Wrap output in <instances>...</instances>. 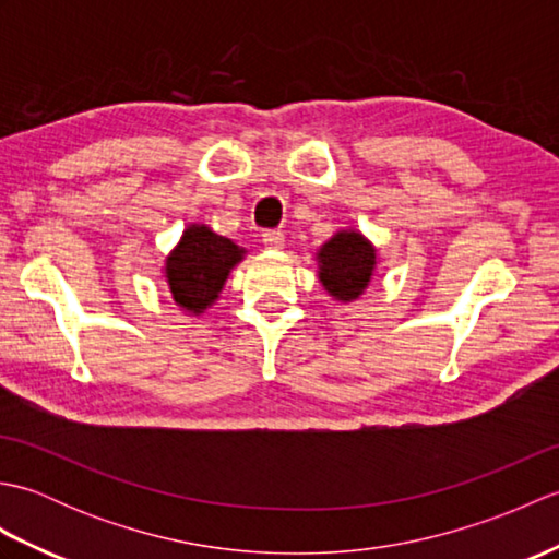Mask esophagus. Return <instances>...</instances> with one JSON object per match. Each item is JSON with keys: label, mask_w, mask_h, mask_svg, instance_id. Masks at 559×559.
<instances>
[{"label": "esophagus", "mask_w": 559, "mask_h": 559, "mask_svg": "<svg viewBox=\"0 0 559 559\" xmlns=\"http://www.w3.org/2000/svg\"><path fill=\"white\" fill-rule=\"evenodd\" d=\"M261 240H264V245L269 249H283V247H286V235H283L281 230H266L264 235H261Z\"/></svg>", "instance_id": "esophagus-1"}]
</instances>
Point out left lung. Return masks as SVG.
<instances>
[{
    "label": "left lung",
    "instance_id": "1",
    "mask_svg": "<svg viewBox=\"0 0 559 559\" xmlns=\"http://www.w3.org/2000/svg\"><path fill=\"white\" fill-rule=\"evenodd\" d=\"M317 276L336 302L360 300L379 266V252L370 237L355 228H341L317 249Z\"/></svg>",
    "mask_w": 559,
    "mask_h": 559
}]
</instances>
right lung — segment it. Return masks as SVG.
<instances>
[{
	"label": "right lung",
	"instance_id": "right-lung-1",
	"mask_svg": "<svg viewBox=\"0 0 559 559\" xmlns=\"http://www.w3.org/2000/svg\"><path fill=\"white\" fill-rule=\"evenodd\" d=\"M247 249L211 230L206 223H189L163 264L175 305L187 317H201L216 305L230 271L245 259Z\"/></svg>",
	"mask_w": 559,
	"mask_h": 559
}]
</instances>
